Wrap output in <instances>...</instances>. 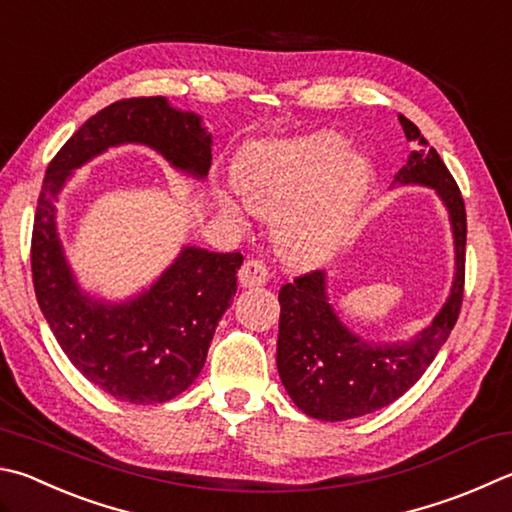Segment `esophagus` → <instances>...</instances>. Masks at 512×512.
Instances as JSON below:
<instances>
[{
    "mask_svg": "<svg viewBox=\"0 0 512 512\" xmlns=\"http://www.w3.org/2000/svg\"><path fill=\"white\" fill-rule=\"evenodd\" d=\"M268 268L259 259H248V262L239 268V284L244 288L264 286L268 282Z\"/></svg>",
    "mask_w": 512,
    "mask_h": 512,
    "instance_id": "esophagus-1",
    "label": "esophagus"
}]
</instances>
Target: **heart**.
<instances>
[{
	"label": "heart",
	"instance_id": "heart-1",
	"mask_svg": "<svg viewBox=\"0 0 512 512\" xmlns=\"http://www.w3.org/2000/svg\"><path fill=\"white\" fill-rule=\"evenodd\" d=\"M333 132L253 147L237 167V185L262 215H277L275 237L286 257L313 262L340 246L356 226L374 183L362 154L345 152ZM219 206L241 219L239 203L221 194Z\"/></svg>",
	"mask_w": 512,
	"mask_h": 512
}]
</instances>
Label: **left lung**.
Here are the masks:
<instances>
[{
    "label": "left lung",
    "mask_w": 512,
    "mask_h": 512,
    "mask_svg": "<svg viewBox=\"0 0 512 512\" xmlns=\"http://www.w3.org/2000/svg\"><path fill=\"white\" fill-rule=\"evenodd\" d=\"M412 152L396 183L427 185L448 208L454 282L436 318L410 340L380 345L349 331L333 311L327 275L311 271L280 291L277 371L300 410L320 421H347L387 407L425 374L457 324L466 280V206L457 181L412 120L398 116Z\"/></svg>",
    "instance_id": "left-lung-1"
}]
</instances>
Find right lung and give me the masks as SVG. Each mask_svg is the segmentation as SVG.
Segmentation results:
<instances>
[{
    "label": "right lung",
    "instance_id": "1",
    "mask_svg": "<svg viewBox=\"0 0 512 512\" xmlns=\"http://www.w3.org/2000/svg\"><path fill=\"white\" fill-rule=\"evenodd\" d=\"M141 143L176 170L206 179L212 136L201 116L163 96L127 98L100 109L46 167L31 239L37 304L82 376L118 401L165 403L201 374L215 329L237 293L239 253L183 246L159 280L125 302L82 291L64 257L55 201L73 170L109 147Z\"/></svg>",
    "mask_w": 512,
    "mask_h": 512
}]
</instances>
